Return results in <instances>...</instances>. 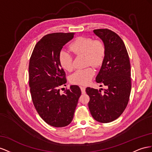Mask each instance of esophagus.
<instances>
[{
  "label": "esophagus",
  "mask_w": 152,
  "mask_h": 152,
  "mask_svg": "<svg viewBox=\"0 0 152 152\" xmlns=\"http://www.w3.org/2000/svg\"><path fill=\"white\" fill-rule=\"evenodd\" d=\"M80 88H81V93L83 94H85V86H80Z\"/></svg>",
  "instance_id": "obj_1"
}]
</instances>
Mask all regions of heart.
I'll return each instance as SVG.
<instances>
[{
  "label": "heart",
  "instance_id": "1",
  "mask_svg": "<svg viewBox=\"0 0 152 152\" xmlns=\"http://www.w3.org/2000/svg\"><path fill=\"white\" fill-rule=\"evenodd\" d=\"M72 53L76 55H84L86 66L91 65L95 67L101 66L106 55V48L101 40H94L89 37H80L69 46ZM59 64L64 69L71 71L72 66V55L66 50H62L58 55ZM95 70L92 67L76 71L70 76L72 84L86 85L92 80Z\"/></svg>",
  "mask_w": 152,
  "mask_h": 152
}]
</instances>
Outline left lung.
<instances>
[{"label": "left lung", "instance_id": "8db88e82", "mask_svg": "<svg viewBox=\"0 0 152 152\" xmlns=\"http://www.w3.org/2000/svg\"><path fill=\"white\" fill-rule=\"evenodd\" d=\"M106 48V55L96 82L106 86L101 90L87 87L88 107L93 118L101 123L115 120L126 108L131 90V64L126 47L118 34L107 28L95 29ZM102 86V85H101Z\"/></svg>", "mask_w": 152, "mask_h": 152}]
</instances>
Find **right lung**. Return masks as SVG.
<instances>
[{
	"label": "right lung",
	"instance_id": "obj_1",
	"mask_svg": "<svg viewBox=\"0 0 152 152\" xmlns=\"http://www.w3.org/2000/svg\"><path fill=\"white\" fill-rule=\"evenodd\" d=\"M74 35L73 32L47 34L37 42L29 61V86L34 107L41 118L55 127L67 126L72 122L81 94L77 85L71 86L64 94L58 89L67 82L58 55Z\"/></svg>",
	"mask_w": 152,
	"mask_h": 152
}]
</instances>
